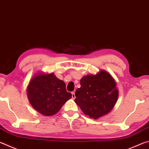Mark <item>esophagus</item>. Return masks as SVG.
<instances>
[{
	"instance_id": "obj_1",
	"label": "esophagus",
	"mask_w": 149,
	"mask_h": 149,
	"mask_svg": "<svg viewBox=\"0 0 149 149\" xmlns=\"http://www.w3.org/2000/svg\"><path fill=\"white\" fill-rule=\"evenodd\" d=\"M72 97L73 99H75V93L74 92H72Z\"/></svg>"
}]
</instances>
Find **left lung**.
Instances as JSON below:
<instances>
[{
  "mask_svg": "<svg viewBox=\"0 0 149 149\" xmlns=\"http://www.w3.org/2000/svg\"><path fill=\"white\" fill-rule=\"evenodd\" d=\"M81 87L75 93L74 101L85 115L97 119L110 112L117 102L118 90L111 75L100 70L80 80Z\"/></svg>",
  "mask_w": 149,
  "mask_h": 149,
  "instance_id": "obj_1",
  "label": "left lung"
}]
</instances>
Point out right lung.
I'll return each mask as SVG.
<instances>
[{
	"label": "right lung",
	"mask_w": 149,
	"mask_h": 149,
	"mask_svg": "<svg viewBox=\"0 0 149 149\" xmlns=\"http://www.w3.org/2000/svg\"><path fill=\"white\" fill-rule=\"evenodd\" d=\"M27 97L37 112L51 116L58 112L65 102L72 98L63 81L49 74L40 73L30 80L27 88Z\"/></svg>",
	"instance_id": "1"
}]
</instances>
